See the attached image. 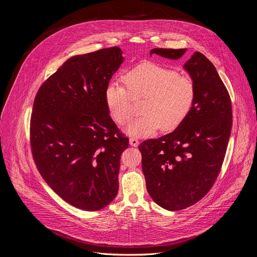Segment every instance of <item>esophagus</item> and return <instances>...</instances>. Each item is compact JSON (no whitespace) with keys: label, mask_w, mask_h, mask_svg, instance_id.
I'll list each match as a JSON object with an SVG mask.
<instances>
[{"label":"esophagus","mask_w":257,"mask_h":257,"mask_svg":"<svg viewBox=\"0 0 257 257\" xmlns=\"http://www.w3.org/2000/svg\"><path fill=\"white\" fill-rule=\"evenodd\" d=\"M129 143H130V145H131V146H134V147H136V146H138V145H139V141H138V139H136V138H134V137H130V139H129Z\"/></svg>","instance_id":"esophagus-1"}]
</instances>
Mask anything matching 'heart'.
Instances as JSON below:
<instances>
[{
  "label": "heart",
  "instance_id": "1",
  "mask_svg": "<svg viewBox=\"0 0 257 257\" xmlns=\"http://www.w3.org/2000/svg\"><path fill=\"white\" fill-rule=\"evenodd\" d=\"M123 81L110 82L105 90V102L110 116L119 125L127 124L133 115L132 99H143L140 117L125 129L135 137H148L159 128L170 131L180 126L190 114L196 88L193 79L175 69L144 63L127 72Z\"/></svg>",
  "mask_w": 257,
  "mask_h": 257
}]
</instances>
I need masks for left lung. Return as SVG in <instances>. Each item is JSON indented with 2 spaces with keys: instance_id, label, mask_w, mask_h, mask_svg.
I'll use <instances>...</instances> for the list:
<instances>
[{
  "instance_id": "obj_1",
  "label": "left lung",
  "mask_w": 257,
  "mask_h": 257,
  "mask_svg": "<svg viewBox=\"0 0 257 257\" xmlns=\"http://www.w3.org/2000/svg\"><path fill=\"white\" fill-rule=\"evenodd\" d=\"M186 51L154 48L150 55L177 60ZM184 68L196 88L190 114L172 133L138 146L148 194L168 211L186 209L211 190L232 129L230 96L213 63L201 52H195Z\"/></svg>"
}]
</instances>
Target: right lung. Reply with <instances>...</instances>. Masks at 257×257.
I'll return each mask as SVG.
<instances>
[{"label": "right lung", "instance_id": "add662e5", "mask_svg": "<svg viewBox=\"0 0 257 257\" xmlns=\"http://www.w3.org/2000/svg\"><path fill=\"white\" fill-rule=\"evenodd\" d=\"M115 46L68 58L38 90L30 121L33 158L46 184L84 211L108 206L119 190L128 147L111 119L105 90L124 61Z\"/></svg>", "mask_w": 257, "mask_h": 257}]
</instances>
